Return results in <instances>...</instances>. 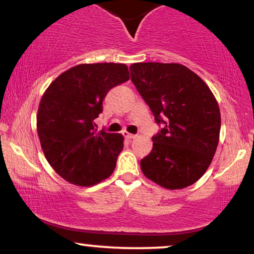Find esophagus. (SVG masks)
I'll return each instance as SVG.
<instances>
[{
    "instance_id": "34e87169",
    "label": "esophagus",
    "mask_w": 254,
    "mask_h": 254,
    "mask_svg": "<svg viewBox=\"0 0 254 254\" xmlns=\"http://www.w3.org/2000/svg\"><path fill=\"white\" fill-rule=\"evenodd\" d=\"M122 134H124V136L126 137V139H128V140L135 139V136H136V135H134V134H130V133H128V132H124Z\"/></svg>"
}]
</instances>
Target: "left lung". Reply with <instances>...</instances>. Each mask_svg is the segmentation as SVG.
<instances>
[{
	"mask_svg": "<svg viewBox=\"0 0 254 254\" xmlns=\"http://www.w3.org/2000/svg\"><path fill=\"white\" fill-rule=\"evenodd\" d=\"M130 77L160 130L140 162L148 179L168 190L199 180L219 142L220 111L208 86L179 64H133Z\"/></svg>",
	"mask_w": 254,
	"mask_h": 254,
	"instance_id": "left-lung-1",
	"label": "left lung"
}]
</instances>
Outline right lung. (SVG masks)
<instances>
[{
    "label": "right lung",
    "mask_w": 254,
    "mask_h": 254,
    "mask_svg": "<svg viewBox=\"0 0 254 254\" xmlns=\"http://www.w3.org/2000/svg\"><path fill=\"white\" fill-rule=\"evenodd\" d=\"M128 80L126 64H79L56 77L43 94L37 134L46 159L64 180L93 186L113 173L124 136L98 133L94 120L109 90Z\"/></svg>",
    "instance_id": "obj_1"
}]
</instances>
